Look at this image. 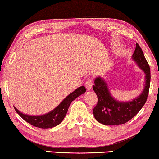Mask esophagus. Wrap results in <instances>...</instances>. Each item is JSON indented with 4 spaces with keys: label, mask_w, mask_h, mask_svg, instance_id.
Returning a JSON list of instances; mask_svg holds the SVG:
<instances>
[{
    "label": "esophagus",
    "mask_w": 159,
    "mask_h": 159,
    "mask_svg": "<svg viewBox=\"0 0 159 159\" xmlns=\"http://www.w3.org/2000/svg\"><path fill=\"white\" fill-rule=\"evenodd\" d=\"M85 85L86 89H87L88 90H90L91 89H92L93 82H92V80H91V79H88L86 80Z\"/></svg>",
    "instance_id": "1"
}]
</instances>
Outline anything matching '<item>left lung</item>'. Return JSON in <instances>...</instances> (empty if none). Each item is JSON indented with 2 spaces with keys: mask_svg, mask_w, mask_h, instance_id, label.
<instances>
[{
  "mask_svg": "<svg viewBox=\"0 0 159 159\" xmlns=\"http://www.w3.org/2000/svg\"><path fill=\"white\" fill-rule=\"evenodd\" d=\"M132 58L145 74L144 90L140 95L132 101L116 100L110 93L105 80L99 76L95 80V85H93V88L98 96V101L93 109V114L95 119L102 124L107 125L124 124L140 111L147 101L150 86V68L143 51L138 43H136Z\"/></svg>",
  "mask_w": 159,
  "mask_h": 159,
  "instance_id": "1",
  "label": "left lung"
}]
</instances>
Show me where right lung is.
<instances>
[{"mask_svg": "<svg viewBox=\"0 0 159 159\" xmlns=\"http://www.w3.org/2000/svg\"><path fill=\"white\" fill-rule=\"evenodd\" d=\"M85 88L80 86L75 90L73 93L64 98V100L59 105L54 109L52 111L48 114L41 116H31L25 114L20 112L14 107L15 111L17 114L31 125L40 128H50L57 125L61 123L68 111V109L71 102L80 95L85 93Z\"/></svg>", "mask_w": 159, "mask_h": 159, "instance_id": "right-lung-1", "label": "right lung"}]
</instances>
